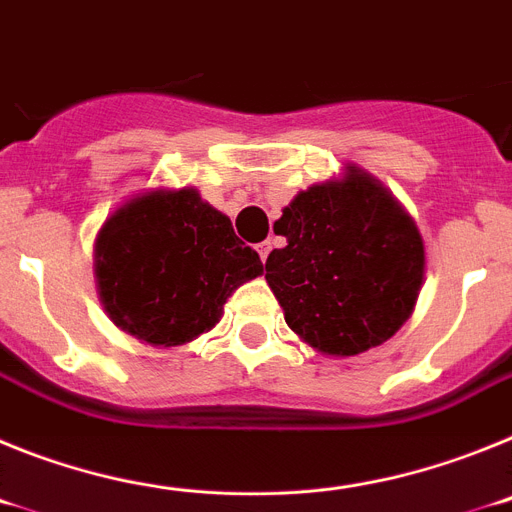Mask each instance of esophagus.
I'll list each match as a JSON object with an SVG mask.
<instances>
[{"mask_svg": "<svg viewBox=\"0 0 512 512\" xmlns=\"http://www.w3.org/2000/svg\"><path fill=\"white\" fill-rule=\"evenodd\" d=\"M256 251H259L261 261H266V256H269V251H271V243H269V241L259 243V246H256Z\"/></svg>", "mask_w": 512, "mask_h": 512, "instance_id": "1", "label": "esophagus"}]
</instances>
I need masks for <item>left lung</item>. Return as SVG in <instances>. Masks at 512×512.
I'll use <instances>...</instances> for the list:
<instances>
[{
    "label": "left lung",
    "mask_w": 512,
    "mask_h": 512,
    "mask_svg": "<svg viewBox=\"0 0 512 512\" xmlns=\"http://www.w3.org/2000/svg\"><path fill=\"white\" fill-rule=\"evenodd\" d=\"M287 246L266 282L297 336L323 356L364 354L413 315L425 277L423 235L395 194L356 164L297 192L274 223Z\"/></svg>",
    "instance_id": "obj_1"
}]
</instances>
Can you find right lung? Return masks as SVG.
Instances as JSON below:
<instances>
[{"label": "right lung", "mask_w": 512, "mask_h": 512, "mask_svg": "<svg viewBox=\"0 0 512 512\" xmlns=\"http://www.w3.org/2000/svg\"><path fill=\"white\" fill-rule=\"evenodd\" d=\"M261 274L259 253L194 187L133 194L94 241V277L107 318L158 348L184 346L215 328L228 297Z\"/></svg>", "instance_id": "1"}]
</instances>
